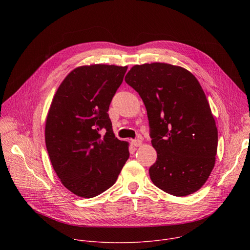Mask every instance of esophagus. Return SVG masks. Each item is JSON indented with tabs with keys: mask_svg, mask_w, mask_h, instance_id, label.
Returning <instances> with one entry per match:
<instances>
[{
	"mask_svg": "<svg viewBox=\"0 0 250 250\" xmlns=\"http://www.w3.org/2000/svg\"><path fill=\"white\" fill-rule=\"evenodd\" d=\"M131 144H132L133 146L138 147V146H140L142 145V140H140V139H133V140L131 141Z\"/></svg>",
	"mask_w": 250,
	"mask_h": 250,
	"instance_id": "obj_1",
	"label": "esophagus"
}]
</instances>
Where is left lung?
I'll list each match as a JSON object with an SVG mask.
<instances>
[{
    "mask_svg": "<svg viewBox=\"0 0 250 250\" xmlns=\"http://www.w3.org/2000/svg\"><path fill=\"white\" fill-rule=\"evenodd\" d=\"M145 103L156 162L150 179L177 197L195 193L215 166L218 128L197 78L167 63L134 65L125 76Z\"/></svg>",
    "mask_w": 250,
    "mask_h": 250,
    "instance_id": "obj_1",
    "label": "left lung"
}]
</instances>
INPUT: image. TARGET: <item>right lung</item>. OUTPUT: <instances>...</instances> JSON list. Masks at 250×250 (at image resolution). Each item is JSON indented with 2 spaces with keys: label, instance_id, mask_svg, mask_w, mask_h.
<instances>
[{
  "label": "right lung",
  "instance_id": "1",
  "mask_svg": "<svg viewBox=\"0 0 250 250\" xmlns=\"http://www.w3.org/2000/svg\"><path fill=\"white\" fill-rule=\"evenodd\" d=\"M127 66H80L58 87L46 117L45 145L64 187L93 198L112 187L129 157L128 144L118 139L109 106ZM106 133L101 137L100 130Z\"/></svg>",
  "mask_w": 250,
  "mask_h": 250
}]
</instances>
